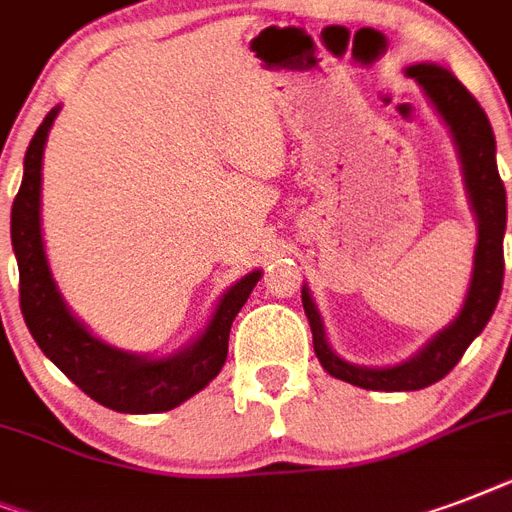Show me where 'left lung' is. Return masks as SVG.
Masks as SVG:
<instances>
[{
    "label": "left lung",
    "instance_id": "left-lung-1",
    "mask_svg": "<svg viewBox=\"0 0 512 512\" xmlns=\"http://www.w3.org/2000/svg\"><path fill=\"white\" fill-rule=\"evenodd\" d=\"M406 74L420 84L441 119L449 124L457 151H460L470 207L476 212L478 241L465 303H462L457 319L441 329L438 335H433V340L422 345L420 353H414L409 361L372 369V366L348 364L329 348L311 292L308 287H303V308L311 321L313 350H316L321 366L337 380H345L364 390H385V393L428 388L452 372L470 342L484 332L492 319L502 292V276H505L502 239H505V223H508V201H505V185L497 172V146H494L492 124L486 119L484 108L478 106V100L465 90V84L452 71L433 66V63H420V66L406 68Z\"/></svg>",
    "mask_w": 512,
    "mask_h": 512
}]
</instances>
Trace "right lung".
I'll use <instances>...</instances> for the list:
<instances>
[{
  "mask_svg": "<svg viewBox=\"0 0 512 512\" xmlns=\"http://www.w3.org/2000/svg\"><path fill=\"white\" fill-rule=\"evenodd\" d=\"M60 108L44 116L28 143L23 183L12 201L10 236L20 271V311L42 353L68 380L98 404L124 414L170 412L215 380L228 356V335L241 305L247 303L260 273L252 271L233 284L217 303L207 329L193 345L167 358L127 353L98 340L63 303L52 279L42 241V156Z\"/></svg>",
  "mask_w": 512,
  "mask_h": 512,
  "instance_id": "add662e5",
  "label": "right lung"
}]
</instances>
